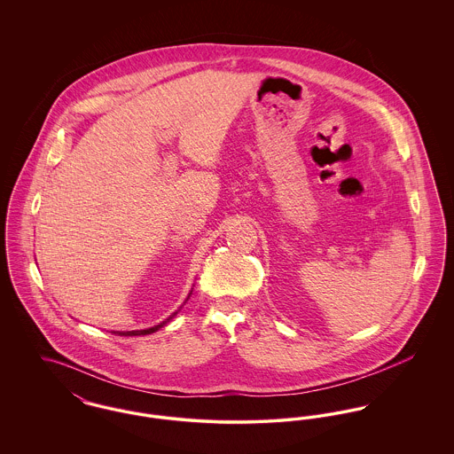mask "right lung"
<instances>
[{"label": "right lung", "mask_w": 454, "mask_h": 454, "mask_svg": "<svg viewBox=\"0 0 454 454\" xmlns=\"http://www.w3.org/2000/svg\"><path fill=\"white\" fill-rule=\"evenodd\" d=\"M172 318V317H170ZM163 324L156 325V326H152V328H146V330H132V332H114V333H119V335H148V333H153V332H156L158 328H161Z\"/></svg>", "instance_id": "1"}]
</instances>
